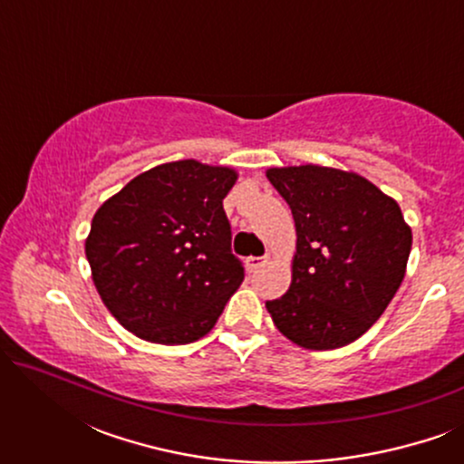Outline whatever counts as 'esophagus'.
<instances>
[{
  "label": "esophagus",
  "mask_w": 464,
  "mask_h": 464,
  "mask_svg": "<svg viewBox=\"0 0 464 464\" xmlns=\"http://www.w3.org/2000/svg\"><path fill=\"white\" fill-rule=\"evenodd\" d=\"M268 262V257H246L245 259V264H246V268H249V272H256L257 268H262V266Z\"/></svg>",
  "instance_id": "34e87169"
}]
</instances>
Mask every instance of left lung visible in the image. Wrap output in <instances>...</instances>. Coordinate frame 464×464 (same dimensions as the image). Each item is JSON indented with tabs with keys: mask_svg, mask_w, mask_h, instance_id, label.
<instances>
[{
	"mask_svg": "<svg viewBox=\"0 0 464 464\" xmlns=\"http://www.w3.org/2000/svg\"><path fill=\"white\" fill-rule=\"evenodd\" d=\"M294 213L297 245L289 291L266 308L285 338L332 351L361 338L405 276L411 230L392 198L346 170L268 169Z\"/></svg>",
	"mask_w": 464,
	"mask_h": 464,
	"instance_id": "1",
	"label": "left lung"
}]
</instances>
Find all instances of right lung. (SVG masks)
Listing matches in <instances>:
<instances>
[{
    "mask_svg": "<svg viewBox=\"0 0 464 464\" xmlns=\"http://www.w3.org/2000/svg\"><path fill=\"white\" fill-rule=\"evenodd\" d=\"M237 170L167 162L126 183L94 213L86 259L107 310L156 344L211 332L245 278L224 198Z\"/></svg>",
    "mask_w": 464,
    "mask_h": 464,
    "instance_id": "add662e5",
    "label": "right lung"
}]
</instances>
